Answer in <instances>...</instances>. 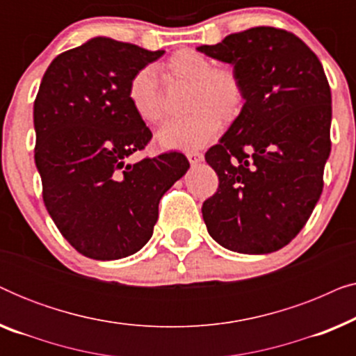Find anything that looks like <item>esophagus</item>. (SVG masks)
I'll list each match as a JSON object with an SVG mask.
<instances>
[{"label":"esophagus","instance_id":"obj_1","mask_svg":"<svg viewBox=\"0 0 356 356\" xmlns=\"http://www.w3.org/2000/svg\"><path fill=\"white\" fill-rule=\"evenodd\" d=\"M186 157H188L189 163H191V165H197V163H201L202 160H204V155L199 154V152H188Z\"/></svg>","mask_w":356,"mask_h":356}]
</instances>
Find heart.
I'll return each mask as SVG.
<instances>
[{
  "mask_svg": "<svg viewBox=\"0 0 356 356\" xmlns=\"http://www.w3.org/2000/svg\"><path fill=\"white\" fill-rule=\"evenodd\" d=\"M168 79L189 84L184 108L189 113L159 129L155 143L162 149L194 150L206 145L220 124H230L245 106V89L235 71L216 67L212 60L194 50H179L163 63ZM126 99L134 115L145 124L163 118V102L157 72L152 66L140 67L131 76Z\"/></svg>",
  "mask_w": 356,
  "mask_h": 356,
  "instance_id": "b5f03b06",
  "label": "heart"
}]
</instances>
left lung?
<instances>
[{"label": "left lung", "mask_w": 356, "mask_h": 356, "mask_svg": "<svg viewBox=\"0 0 356 356\" xmlns=\"http://www.w3.org/2000/svg\"><path fill=\"white\" fill-rule=\"evenodd\" d=\"M197 51L228 63L245 106L206 152L218 189L202 204L207 232L241 254H269L298 235L323 193L330 154L324 67L293 33L252 27Z\"/></svg>", "instance_id": "left-lung-1"}]
</instances>
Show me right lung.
<instances>
[{"instance_id":"add662e5","label":"right lung","mask_w":356,"mask_h":356,"mask_svg":"<svg viewBox=\"0 0 356 356\" xmlns=\"http://www.w3.org/2000/svg\"><path fill=\"white\" fill-rule=\"evenodd\" d=\"M94 37L58 55L35 104V165L61 235L90 259L128 257L150 240L159 202L188 172L183 154L131 163L152 133L126 99L131 76L163 55Z\"/></svg>"}]
</instances>
